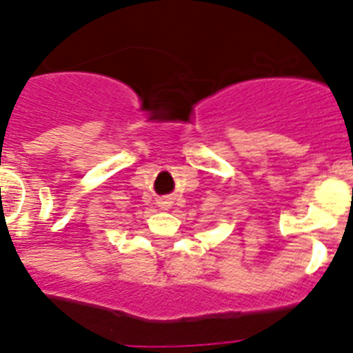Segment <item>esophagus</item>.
<instances>
[{
	"label": "esophagus",
	"mask_w": 353,
	"mask_h": 353,
	"mask_svg": "<svg viewBox=\"0 0 353 353\" xmlns=\"http://www.w3.org/2000/svg\"><path fill=\"white\" fill-rule=\"evenodd\" d=\"M158 206L161 208V210H165V208H168V206H170V199H167V197L159 199V201H158Z\"/></svg>",
	"instance_id": "34e87169"
}]
</instances>
